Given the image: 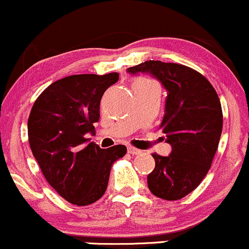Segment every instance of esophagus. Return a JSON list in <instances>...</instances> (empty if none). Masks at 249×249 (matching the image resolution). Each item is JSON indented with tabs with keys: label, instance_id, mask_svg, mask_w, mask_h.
<instances>
[{
	"label": "esophagus",
	"instance_id": "34e87169",
	"mask_svg": "<svg viewBox=\"0 0 249 249\" xmlns=\"http://www.w3.org/2000/svg\"><path fill=\"white\" fill-rule=\"evenodd\" d=\"M128 153H130V155H135V156H138V155H142V151L140 150H138V148H135V147H132V146H128Z\"/></svg>",
	"mask_w": 249,
	"mask_h": 249
}]
</instances>
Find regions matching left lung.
<instances>
[{"mask_svg": "<svg viewBox=\"0 0 249 249\" xmlns=\"http://www.w3.org/2000/svg\"><path fill=\"white\" fill-rule=\"evenodd\" d=\"M127 73L150 74L166 89L160 128L171 152L166 157L153 153L156 166L147 186L158 198L178 200L204 180L218 148L223 128L218 94L204 75L178 63L150 60Z\"/></svg>", "mask_w": 249, "mask_h": 249, "instance_id": "obj_1", "label": "left lung"}]
</instances>
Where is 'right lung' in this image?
Here are the masks:
<instances>
[{"instance_id":"1","label":"right lung","mask_w":249,"mask_h":249,"mask_svg":"<svg viewBox=\"0 0 249 249\" xmlns=\"http://www.w3.org/2000/svg\"><path fill=\"white\" fill-rule=\"evenodd\" d=\"M117 80L119 73L66 76L47 87L31 109V151L49 184L78 206L103 196L112 163L127 152L124 145L104 150L86 139L94 133L104 92Z\"/></svg>"}]
</instances>
